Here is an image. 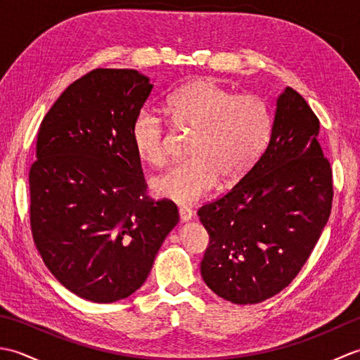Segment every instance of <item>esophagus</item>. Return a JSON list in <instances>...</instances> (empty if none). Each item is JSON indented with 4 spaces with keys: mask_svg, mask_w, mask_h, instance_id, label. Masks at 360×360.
Wrapping results in <instances>:
<instances>
[{
    "mask_svg": "<svg viewBox=\"0 0 360 360\" xmlns=\"http://www.w3.org/2000/svg\"><path fill=\"white\" fill-rule=\"evenodd\" d=\"M193 218V210L188 209V207H181L179 209V219L181 223H187V221H190Z\"/></svg>",
    "mask_w": 360,
    "mask_h": 360,
    "instance_id": "esophagus-1",
    "label": "esophagus"
}]
</instances>
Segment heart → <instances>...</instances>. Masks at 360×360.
Segmentation results:
<instances>
[{
    "mask_svg": "<svg viewBox=\"0 0 360 360\" xmlns=\"http://www.w3.org/2000/svg\"><path fill=\"white\" fill-rule=\"evenodd\" d=\"M167 111L179 128L193 131L192 159L151 181L156 196L174 202L200 201L218 179L223 184L241 179L269 141L272 117L266 102L252 94L233 96L212 79H196L176 89L167 98ZM131 141L143 162H167L164 122L151 110L137 112Z\"/></svg>",
    "mask_w": 360,
    "mask_h": 360,
    "instance_id": "heart-1",
    "label": "heart"
}]
</instances>
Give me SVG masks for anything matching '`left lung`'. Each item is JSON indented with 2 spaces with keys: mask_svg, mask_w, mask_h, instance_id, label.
<instances>
[{
  "mask_svg": "<svg viewBox=\"0 0 360 360\" xmlns=\"http://www.w3.org/2000/svg\"><path fill=\"white\" fill-rule=\"evenodd\" d=\"M319 128L307 101L285 88L263 155L231 192L198 210L210 238L202 280L224 300L252 304L278 294L317 244L333 204Z\"/></svg>",
  "mask_w": 360,
  "mask_h": 360,
  "instance_id": "1",
  "label": "left lung"
}]
</instances>
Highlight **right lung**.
<instances>
[{
    "mask_svg": "<svg viewBox=\"0 0 360 360\" xmlns=\"http://www.w3.org/2000/svg\"><path fill=\"white\" fill-rule=\"evenodd\" d=\"M136 70H94L46 114L30 167V227L46 267L85 300L112 303L147 280L178 224L172 201L145 196L131 141L151 94Z\"/></svg>",
    "mask_w": 360,
    "mask_h": 360,
    "instance_id": "add662e5",
    "label": "right lung"
}]
</instances>
